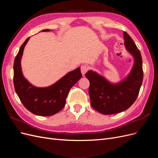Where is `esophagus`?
<instances>
[{"label": "esophagus", "instance_id": "esophagus-1", "mask_svg": "<svg viewBox=\"0 0 158 158\" xmlns=\"http://www.w3.org/2000/svg\"><path fill=\"white\" fill-rule=\"evenodd\" d=\"M88 70V66L86 65H82L81 66V73H82V75L84 76L85 74L87 73V71Z\"/></svg>", "mask_w": 158, "mask_h": 158}]
</instances>
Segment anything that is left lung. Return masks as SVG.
<instances>
[{
    "label": "left lung",
    "instance_id": "left-lung-1",
    "mask_svg": "<svg viewBox=\"0 0 158 158\" xmlns=\"http://www.w3.org/2000/svg\"><path fill=\"white\" fill-rule=\"evenodd\" d=\"M126 49L135 58L131 73L121 82L113 84L98 73L89 70L85 76L89 81L91 105L97 111L111 114L125 111L136 101L143 80L140 52L131 36L123 32Z\"/></svg>",
    "mask_w": 158,
    "mask_h": 158
}]
</instances>
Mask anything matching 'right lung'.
I'll list each match as a JSON object with an SVG mask.
<instances>
[{
  "label": "right lung",
  "mask_w": 158,
  "mask_h": 158,
  "mask_svg": "<svg viewBox=\"0 0 158 158\" xmlns=\"http://www.w3.org/2000/svg\"><path fill=\"white\" fill-rule=\"evenodd\" d=\"M47 29L42 31H49ZM27 39L21 45L14 63V85L18 96L28 111L40 116H51L59 112L66 103L71 88L82 78L80 68L69 73L51 86L37 88L23 77L21 58Z\"/></svg>",
  "instance_id": "add662e5"
}]
</instances>
